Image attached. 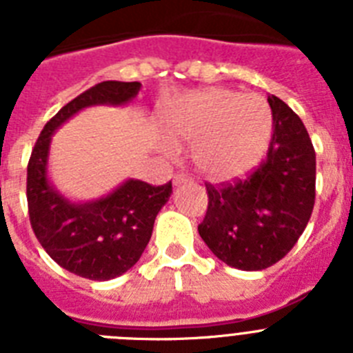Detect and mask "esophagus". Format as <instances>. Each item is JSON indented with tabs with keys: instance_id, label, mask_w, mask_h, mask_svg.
Listing matches in <instances>:
<instances>
[{
	"instance_id": "34e87169",
	"label": "esophagus",
	"mask_w": 353,
	"mask_h": 353,
	"mask_svg": "<svg viewBox=\"0 0 353 353\" xmlns=\"http://www.w3.org/2000/svg\"><path fill=\"white\" fill-rule=\"evenodd\" d=\"M189 182H191V179H189L187 174H183V173L174 174V179H173L174 185H182V183H189Z\"/></svg>"
}]
</instances>
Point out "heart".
I'll return each instance as SVG.
<instances>
[{
    "instance_id": "obj_1",
    "label": "heart",
    "mask_w": 353,
    "mask_h": 353,
    "mask_svg": "<svg viewBox=\"0 0 353 353\" xmlns=\"http://www.w3.org/2000/svg\"><path fill=\"white\" fill-rule=\"evenodd\" d=\"M174 143H194L201 174L215 182L244 176L258 166L272 138V113L258 95L207 88L183 97L164 114Z\"/></svg>"
}]
</instances>
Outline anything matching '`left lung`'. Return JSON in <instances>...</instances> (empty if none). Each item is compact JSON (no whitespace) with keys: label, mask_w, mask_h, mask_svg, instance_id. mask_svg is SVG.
Returning <instances> with one entry per match:
<instances>
[{"label":"left lung","mask_w":353,"mask_h":353,"mask_svg":"<svg viewBox=\"0 0 353 353\" xmlns=\"http://www.w3.org/2000/svg\"><path fill=\"white\" fill-rule=\"evenodd\" d=\"M274 134L267 159L248 179L207 183L208 208L198 226L215 256L240 270H263L297 244L314 207L316 155L301 118L269 95Z\"/></svg>","instance_id":"8db88e82"}]
</instances>
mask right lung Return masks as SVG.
I'll return each mask as SVG.
<instances>
[{
  "label": "right lung",
  "instance_id": "1",
  "mask_svg": "<svg viewBox=\"0 0 353 353\" xmlns=\"http://www.w3.org/2000/svg\"><path fill=\"white\" fill-rule=\"evenodd\" d=\"M139 88L138 81H104L77 95L46 123L28 162V212L40 245L65 270L92 281H108L136 265L173 187L130 179L95 201L74 203L49 182V146L54 130L81 109L125 105Z\"/></svg>",
  "mask_w": 353,
  "mask_h": 353
}]
</instances>
